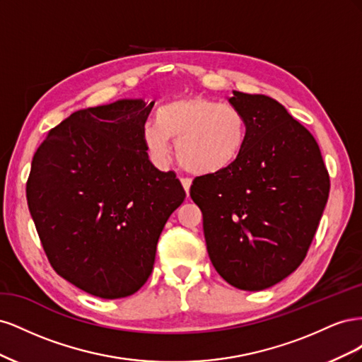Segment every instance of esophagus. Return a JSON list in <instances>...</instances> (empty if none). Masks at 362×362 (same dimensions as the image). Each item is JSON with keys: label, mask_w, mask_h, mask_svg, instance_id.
<instances>
[{"label": "esophagus", "mask_w": 362, "mask_h": 362, "mask_svg": "<svg viewBox=\"0 0 362 362\" xmlns=\"http://www.w3.org/2000/svg\"><path fill=\"white\" fill-rule=\"evenodd\" d=\"M181 184H182V187H184L185 193H187V196H189L190 187H192V180H190V178H181Z\"/></svg>", "instance_id": "obj_1"}]
</instances>
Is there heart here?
Returning <instances> with one entry per match:
<instances>
[{"instance_id": "obj_1", "label": "heart", "mask_w": 362, "mask_h": 362, "mask_svg": "<svg viewBox=\"0 0 362 362\" xmlns=\"http://www.w3.org/2000/svg\"><path fill=\"white\" fill-rule=\"evenodd\" d=\"M177 141L181 166L192 173L213 175L229 169L247 141V122L237 107L201 95H189L158 108L156 124L141 129L149 157L158 163L170 158V141Z\"/></svg>"}]
</instances>
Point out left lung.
Masks as SVG:
<instances>
[{
	"label": "left lung",
	"mask_w": 362,
	"mask_h": 362,
	"mask_svg": "<svg viewBox=\"0 0 362 362\" xmlns=\"http://www.w3.org/2000/svg\"><path fill=\"white\" fill-rule=\"evenodd\" d=\"M247 141L231 168L196 177L208 257L233 287L275 286L300 266L329 196V173L313 134L266 95L235 92Z\"/></svg>",
	"instance_id": "1"
}]
</instances>
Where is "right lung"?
Returning <instances> with one entry per match:
<instances>
[{
  "label": "right lung",
  "instance_id": "1",
  "mask_svg": "<svg viewBox=\"0 0 362 362\" xmlns=\"http://www.w3.org/2000/svg\"><path fill=\"white\" fill-rule=\"evenodd\" d=\"M152 107L120 100L75 112L31 161L27 202L43 250L62 278L96 298L144 287L163 228L185 198L141 141Z\"/></svg>",
  "mask_w": 362,
  "mask_h": 362
}]
</instances>
